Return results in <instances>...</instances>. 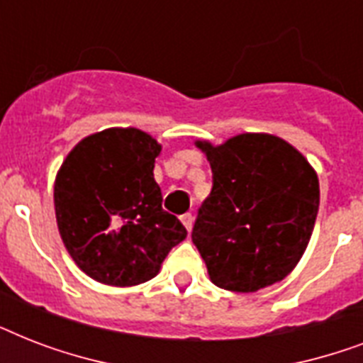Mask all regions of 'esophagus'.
Returning <instances> with one entry per match:
<instances>
[{"label": "esophagus", "instance_id": "1", "mask_svg": "<svg viewBox=\"0 0 363 363\" xmlns=\"http://www.w3.org/2000/svg\"><path fill=\"white\" fill-rule=\"evenodd\" d=\"M181 222L184 224V228H186L188 232H192V226H194V216L190 215V213H186V215L181 216Z\"/></svg>", "mask_w": 363, "mask_h": 363}]
</instances>
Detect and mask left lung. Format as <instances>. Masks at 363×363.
<instances>
[{"mask_svg": "<svg viewBox=\"0 0 363 363\" xmlns=\"http://www.w3.org/2000/svg\"><path fill=\"white\" fill-rule=\"evenodd\" d=\"M213 169V190L192 241L209 279L232 292H256L290 275L303 256L320 205L313 165L271 133H239L222 145L196 141Z\"/></svg>", "mask_w": 363, "mask_h": 363, "instance_id": "1", "label": "left lung"}]
</instances>
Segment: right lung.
Wrapping results in <instances>:
<instances>
[{
	"label": "right lung",
	"instance_id": "add662e5",
	"mask_svg": "<svg viewBox=\"0 0 363 363\" xmlns=\"http://www.w3.org/2000/svg\"><path fill=\"white\" fill-rule=\"evenodd\" d=\"M147 131L109 128L73 147L54 181V211L67 252L90 279L135 286L160 273L186 228L162 209Z\"/></svg>",
	"mask_w": 363,
	"mask_h": 363
}]
</instances>
